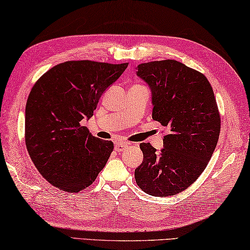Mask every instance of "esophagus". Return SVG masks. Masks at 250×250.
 I'll return each mask as SVG.
<instances>
[{"label":"esophagus","mask_w":250,"mask_h":250,"mask_svg":"<svg viewBox=\"0 0 250 250\" xmlns=\"http://www.w3.org/2000/svg\"><path fill=\"white\" fill-rule=\"evenodd\" d=\"M128 146V145L125 144V142H116V145H114V150L118 152H121L124 151V150Z\"/></svg>","instance_id":"esophagus-1"}]
</instances>
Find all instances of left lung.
<instances>
[{
    "instance_id": "8db88e82",
    "label": "left lung",
    "mask_w": 250,
    "mask_h": 250,
    "mask_svg": "<svg viewBox=\"0 0 250 250\" xmlns=\"http://www.w3.org/2000/svg\"><path fill=\"white\" fill-rule=\"evenodd\" d=\"M137 75L151 90L152 119L169 129L164 149L140 144L144 161L137 185L156 197L173 196L195 182L207 167L220 133V114L203 73L176 60L141 63Z\"/></svg>"
}]
</instances>
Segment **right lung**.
<instances>
[{
  "label": "right lung",
  "mask_w": 250,
  "mask_h": 250,
  "mask_svg": "<svg viewBox=\"0 0 250 250\" xmlns=\"http://www.w3.org/2000/svg\"><path fill=\"white\" fill-rule=\"evenodd\" d=\"M126 66L66 61L35 82L25 106V144L39 172L54 187L79 192L104 168L113 142L93 137L81 122L93 116L102 93Z\"/></svg>",
  "instance_id": "right-lung-1"
}]
</instances>
